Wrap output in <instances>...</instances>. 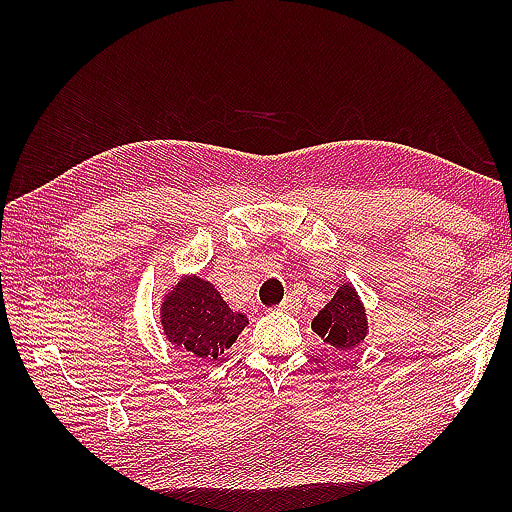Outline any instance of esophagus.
Returning a JSON list of instances; mask_svg holds the SVG:
<instances>
[{"label":"esophagus","instance_id":"1","mask_svg":"<svg viewBox=\"0 0 512 512\" xmlns=\"http://www.w3.org/2000/svg\"><path fill=\"white\" fill-rule=\"evenodd\" d=\"M279 308L286 310V312H299L301 310V299L295 295V292H288L286 299L281 301Z\"/></svg>","mask_w":512,"mask_h":512}]
</instances>
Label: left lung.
Masks as SVG:
<instances>
[{"instance_id":"1","label":"left lung","mask_w":512,"mask_h":512,"mask_svg":"<svg viewBox=\"0 0 512 512\" xmlns=\"http://www.w3.org/2000/svg\"><path fill=\"white\" fill-rule=\"evenodd\" d=\"M310 325L323 343H330L339 352H352L356 345H361L369 334V321L365 303L354 284L350 281L339 284L328 306L312 319Z\"/></svg>"}]
</instances>
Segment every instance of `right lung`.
Returning <instances> with one entry per match:
<instances>
[{
  "label": "right lung",
  "mask_w": 512,
  "mask_h": 512,
  "mask_svg": "<svg viewBox=\"0 0 512 512\" xmlns=\"http://www.w3.org/2000/svg\"><path fill=\"white\" fill-rule=\"evenodd\" d=\"M246 325V314L228 308L217 288L200 275L180 277L160 299L165 339L202 361H217Z\"/></svg>",
  "instance_id": "1"
}]
</instances>
